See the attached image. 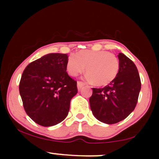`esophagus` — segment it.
<instances>
[{"instance_id":"1","label":"esophagus","mask_w":159,"mask_h":159,"mask_svg":"<svg viewBox=\"0 0 159 159\" xmlns=\"http://www.w3.org/2000/svg\"><path fill=\"white\" fill-rule=\"evenodd\" d=\"M77 86H78V90H81V89L82 88V87H84V83H83V82H81V81H78Z\"/></svg>"}]
</instances>
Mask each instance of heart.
Returning <instances> with one entry per match:
<instances>
[{
  "mask_svg": "<svg viewBox=\"0 0 159 159\" xmlns=\"http://www.w3.org/2000/svg\"><path fill=\"white\" fill-rule=\"evenodd\" d=\"M86 67L85 79L97 86H106L117 76L120 61L112 53L106 51L84 49L69 55L66 70L69 75L77 76Z\"/></svg>",
  "mask_w": 159,
  "mask_h": 159,
  "instance_id": "obj_1",
  "label": "heart"
}]
</instances>
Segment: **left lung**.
<instances>
[{
  "label": "left lung",
  "mask_w": 159,
  "mask_h": 159,
  "mask_svg": "<svg viewBox=\"0 0 159 159\" xmlns=\"http://www.w3.org/2000/svg\"><path fill=\"white\" fill-rule=\"evenodd\" d=\"M120 70L111 83L93 88L90 109L95 117L106 124L122 121L134 110L141 88L135 64L123 53L118 54Z\"/></svg>",
  "instance_id": "left-lung-1"
}]
</instances>
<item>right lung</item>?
Listing matches in <instances>:
<instances>
[{
  "instance_id": "right-lung-1",
  "label": "right lung",
  "mask_w": 159,
  "mask_h": 159,
  "mask_svg": "<svg viewBox=\"0 0 159 159\" xmlns=\"http://www.w3.org/2000/svg\"><path fill=\"white\" fill-rule=\"evenodd\" d=\"M67 59L66 54H48L27 65L21 75L19 93L24 108L40 125L52 126L63 121L77 94V81L66 72Z\"/></svg>"
}]
</instances>
